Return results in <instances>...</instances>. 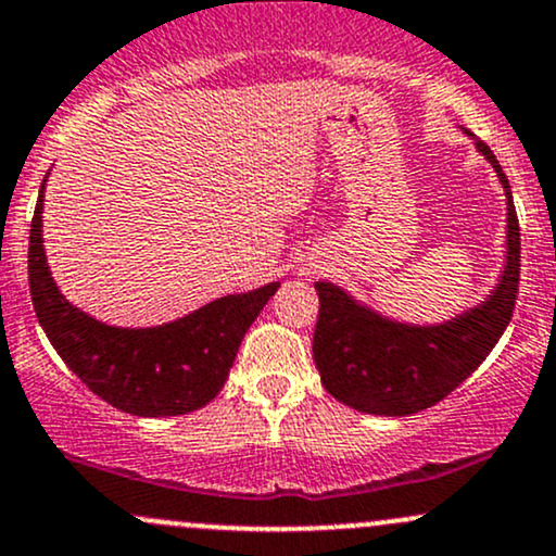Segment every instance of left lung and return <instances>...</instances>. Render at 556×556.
<instances>
[{"label": "left lung", "instance_id": "left-lung-1", "mask_svg": "<svg viewBox=\"0 0 556 556\" xmlns=\"http://www.w3.org/2000/svg\"><path fill=\"white\" fill-rule=\"evenodd\" d=\"M478 151L507 188V269L486 303L442 327H405L353 303L340 287L316 282L314 361L334 400L371 416H410L437 405L486 361L513 318L520 287V225L502 164Z\"/></svg>", "mask_w": 556, "mask_h": 556}]
</instances>
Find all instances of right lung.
I'll return each mask as SVG.
<instances>
[{"mask_svg": "<svg viewBox=\"0 0 556 556\" xmlns=\"http://www.w3.org/2000/svg\"><path fill=\"white\" fill-rule=\"evenodd\" d=\"M43 182L28 240V287L38 324L70 371L130 416L193 413L225 387L242 337L279 282L227 295L156 329H117L80 314L49 277L41 245Z\"/></svg>", "mask_w": 556, "mask_h": 556, "instance_id": "1", "label": "right lung"}]
</instances>
